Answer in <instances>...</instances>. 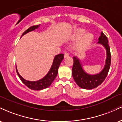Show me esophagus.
Here are the masks:
<instances>
[{
	"mask_svg": "<svg viewBox=\"0 0 122 122\" xmlns=\"http://www.w3.org/2000/svg\"><path fill=\"white\" fill-rule=\"evenodd\" d=\"M69 56V54H68V53L67 52H65V53H64V57L65 58H66V57H68Z\"/></svg>",
	"mask_w": 122,
	"mask_h": 122,
	"instance_id": "obj_1",
	"label": "esophagus"
}]
</instances>
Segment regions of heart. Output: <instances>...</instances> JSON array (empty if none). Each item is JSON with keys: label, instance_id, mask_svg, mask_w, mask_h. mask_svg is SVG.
<instances>
[{"label": "heart", "instance_id": "obj_1", "mask_svg": "<svg viewBox=\"0 0 122 122\" xmlns=\"http://www.w3.org/2000/svg\"><path fill=\"white\" fill-rule=\"evenodd\" d=\"M86 33V30L84 29H79L74 33L73 36V40H79L81 38L82 36L83 37L77 43V47L78 48L81 49L84 47H86L89 45L91 44L92 41H93V36L91 33Z\"/></svg>", "mask_w": 122, "mask_h": 122}]
</instances>
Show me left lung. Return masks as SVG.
<instances>
[{
	"label": "left lung",
	"instance_id": "obj_1",
	"mask_svg": "<svg viewBox=\"0 0 122 122\" xmlns=\"http://www.w3.org/2000/svg\"><path fill=\"white\" fill-rule=\"evenodd\" d=\"M97 43L102 45L105 47L107 54L104 67L99 73L93 75L88 74L82 69L79 58L76 57H73V65L72 68V76L78 86L83 89H92L100 85L106 79L110 70L111 60L110 49L107 38L103 32H102L99 38Z\"/></svg>",
	"mask_w": 122,
	"mask_h": 122
}]
</instances>
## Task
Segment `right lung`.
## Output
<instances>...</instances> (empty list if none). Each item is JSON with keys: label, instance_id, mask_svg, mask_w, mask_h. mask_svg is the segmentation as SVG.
I'll return each instance as SVG.
<instances>
[{"label": "right lung", "instance_id": "right-lung-1", "mask_svg": "<svg viewBox=\"0 0 122 122\" xmlns=\"http://www.w3.org/2000/svg\"><path fill=\"white\" fill-rule=\"evenodd\" d=\"M40 25H36V26H33L29 27L27 30H26L22 34V37L24 36L25 34H27V33L32 31L35 30L36 29H38L40 27ZM64 58V54H59L58 55H56L54 57V60H53V64L51 65V68L47 73V74L44 77L40 80L36 81H30L26 80L23 79L21 76L19 75V73L18 72L17 68L16 67V73H17L18 76L19 77L20 79L21 80L22 82L26 85L28 88H29L31 89L36 91H40L42 89H45L50 86L52 84L53 81L54 80L55 78L56 77L57 74H58V69L59 68L60 64L62 62V60Z\"/></svg>", "mask_w": 122, "mask_h": 122}]
</instances>
